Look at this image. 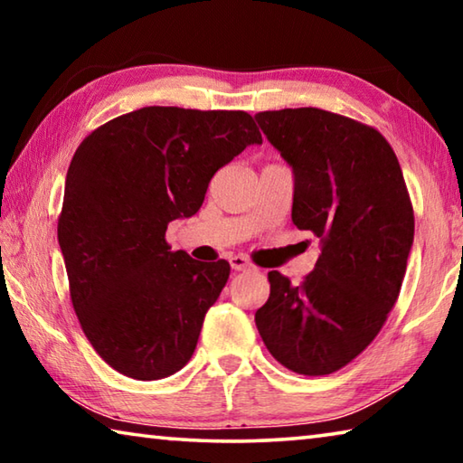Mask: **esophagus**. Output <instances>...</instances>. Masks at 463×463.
Wrapping results in <instances>:
<instances>
[{
	"label": "esophagus",
	"mask_w": 463,
	"mask_h": 463,
	"mask_svg": "<svg viewBox=\"0 0 463 463\" xmlns=\"http://www.w3.org/2000/svg\"><path fill=\"white\" fill-rule=\"evenodd\" d=\"M229 261H231V268L234 271H247V269L253 268V265H250V261L247 260L245 255H232Z\"/></svg>",
	"instance_id": "esophagus-1"
}]
</instances>
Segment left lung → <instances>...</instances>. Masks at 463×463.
Here are the masks:
<instances>
[{
  "mask_svg": "<svg viewBox=\"0 0 463 463\" xmlns=\"http://www.w3.org/2000/svg\"><path fill=\"white\" fill-rule=\"evenodd\" d=\"M255 120L292 167V222L320 241L300 286L268 273L257 331L288 370L333 373L375 339L401 294L414 239L401 163L378 130L326 109H273Z\"/></svg>",
  "mask_w": 463,
  "mask_h": 463,
  "instance_id": "8db88e82",
  "label": "left lung"
}]
</instances>
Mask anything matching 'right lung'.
I'll return each mask as SVG.
<instances>
[{
    "label": "right lung",
    "mask_w": 463,
    "mask_h": 463,
    "mask_svg": "<svg viewBox=\"0 0 463 463\" xmlns=\"http://www.w3.org/2000/svg\"><path fill=\"white\" fill-rule=\"evenodd\" d=\"M261 143L241 109L148 106L75 151L59 245L83 333L116 372L148 382L190 362L231 265L171 250L167 224L198 213L216 171Z\"/></svg>",
    "instance_id": "obj_1"
}]
</instances>
